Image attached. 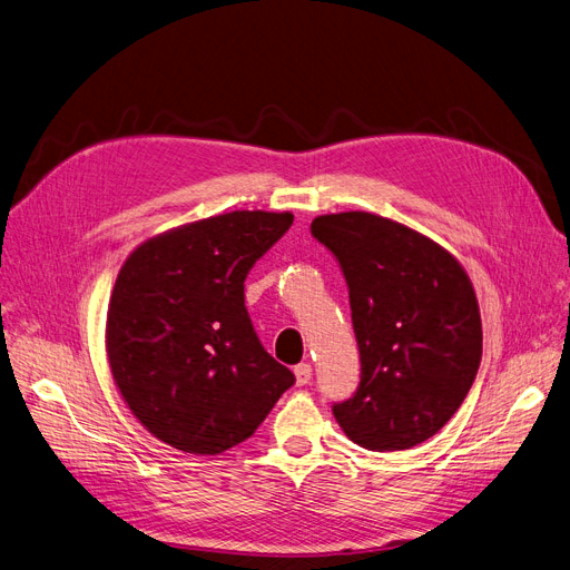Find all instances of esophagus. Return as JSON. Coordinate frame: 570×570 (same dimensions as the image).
I'll return each instance as SVG.
<instances>
[{"label": "esophagus", "mask_w": 570, "mask_h": 570, "mask_svg": "<svg viewBox=\"0 0 570 570\" xmlns=\"http://www.w3.org/2000/svg\"><path fill=\"white\" fill-rule=\"evenodd\" d=\"M293 373H295V382H298V386H305L312 380V365L309 363H298L293 367Z\"/></svg>", "instance_id": "34e87169"}]
</instances>
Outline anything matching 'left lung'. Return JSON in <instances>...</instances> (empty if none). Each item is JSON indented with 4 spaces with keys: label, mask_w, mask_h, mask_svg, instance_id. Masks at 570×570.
Instances as JSON below:
<instances>
[{
    "label": "left lung",
    "mask_w": 570,
    "mask_h": 570,
    "mask_svg": "<svg viewBox=\"0 0 570 570\" xmlns=\"http://www.w3.org/2000/svg\"><path fill=\"white\" fill-rule=\"evenodd\" d=\"M312 235L350 288L361 382L333 405L346 438L399 452L435 435L461 407L482 361L473 284L440 244L377 214L316 216Z\"/></svg>",
    "instance_id": "left-lung-1"
}]
</instances>
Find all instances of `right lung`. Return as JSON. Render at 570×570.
Segmentation results:
<instances>
[{"label": "right lung", "instance_id": "right-lung-1", "mask_svg": "<svg viewBox=\"0 0 570 570\" xmlns=\"http://www.w3.org/2000/svg\"><path fill=\"white\" fill-rule=\"evenodd\" d=\"M293 214L230 212L144 242L122 263L107 314L114 382L158 440L220 454L252 438L295 384L244 307V279Z\"/></svg>", "mask_w": 570, "mask_h": 570}]
</instances>
